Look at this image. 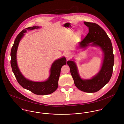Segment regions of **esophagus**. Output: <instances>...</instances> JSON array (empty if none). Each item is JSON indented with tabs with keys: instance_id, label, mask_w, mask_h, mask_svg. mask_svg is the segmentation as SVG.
I'll use <instances>...</instances> for the list:
<instances>
[{
	"instance_id": "1",
	"label": "esophagus",
	"mask_w": 124,
	"mask_h": 124,
	"mask_svg": "<svg viewBox=\"0 0 124 124\" xmlns=\"http://www.w3.org/2000/svg\"><path fill=\"white\" fill-rule=\"evenodd\" d=\"M65 56H66V58H67V59H69V58L71 57V53H69V52H67V53H66V54H65Z\"/></svg>"
}]
</instances>
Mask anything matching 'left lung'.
Segmentation results:
<instances>
[{"label":"left lung","mask_w":124,"mask_h":124,"mask_svg":"<svg viewBox=\"0 0 124 124\" xmlns=\"http://www.w3.org/2000/svg\"><path fill=\"white\" fill-rule=\"evenodd\" d=\"M84 24L88 27L89 32L80 42V47H100L104 53V60L101 68L92 79L83 80L78 73L77 66L74 61H68L67 64L70 67L71 75L77 88L85 92L95 93L102 88L110 80L114 64V56L111 40L105 31L96 23L85 21ZM90 43L92 44L89 45Z\"/></svg>","instance_id":"left-lung-1"}]
</instances>
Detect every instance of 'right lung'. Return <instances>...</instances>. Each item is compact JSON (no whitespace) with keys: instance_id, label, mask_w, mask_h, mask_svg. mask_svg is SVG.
<instances>
[{"instance_id":"right-lung-1","label":"right lung","mask_w":124,"mask_h":124,"mask_svg":"<svg viewBox=\"0 0 124 124\" xmlns=\"http://www.w3.org/2000/svg\"><path fill=\"white\" fill-rule=\"evenodd\" d=\"M38 26L29 27L22 30L17 36L11 50L10 63L13 72L18 84L24 88L38 95H47L53 93L58 86V81L62 66L66 64L64 57L55 61L53 63L50 75L47 80L44 82H33L26 79L19 71L17 62V51L19 42L27 30L38 29Z\"/></svg>"}]
</instances>
